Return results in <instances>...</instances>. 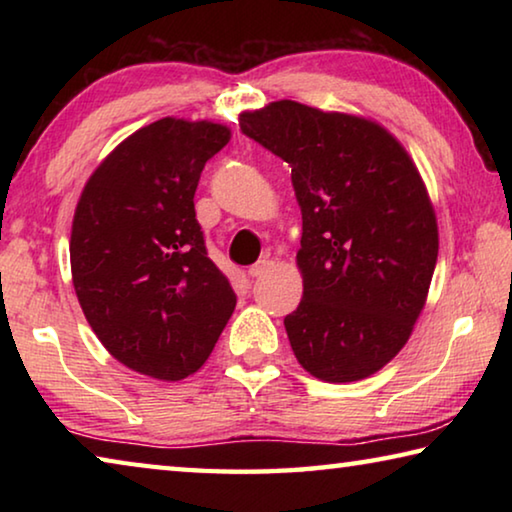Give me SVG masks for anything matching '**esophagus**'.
I'll use <instances>...</instances> for the list:
<instances>
[{
  "mask_svg": "<svg viewBox=\"0 0 512 512\" xmlns=\"http://www.w3.org/2000/svg\"><path fill=\"white\" fill-rule=\"evenodd\" d=\"M271 262H268V259H259V262H255L253 266H250L248 268V275L250 277H262L264 273H268V271H271Z\"/></svg>",
  "mask_w": 512,
  "mask_h": 512,
  "instance_id": "obj_1",
  "label": "esophagus"
}]
</instances>
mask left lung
I'll return each mask as SVG.
<instances>
[{"label": "left lung", "instance_id": "8db88e82", "mask_svg": "<svg viewBox=\"0 0 512 512\" xmlns=\"http://www.w3.org/2000/svg\"><path fill=\"white\" fill-rule=\"evenodd\" d=\"M241 133L291 167L302 212L293 354L332 384L384 368L409 341L438 259V225L409 153L375 121L275 101Z\"/></svg>", "mask_w": 512, "mask_h": 512}]
</instances>
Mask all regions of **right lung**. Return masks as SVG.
<instances>
[{
    "mask_svg": "<svg viewBox=\"0 0 512 512\" xmlns=\"http://www.w3.org/2000/svg\"><path fill=\"white\" fill-rule=\"evenodd\" d=\"M228 142L212 121H153L99 164L76 205L69 259L81 309L103 348L142 375H192L235 311L194 210L205 162Z\"/></svg>",
    "mask_w": 512,
    "mask_h": 512,
    "instance_id": "1",
    "label": "right lung"
}]
</instances>
